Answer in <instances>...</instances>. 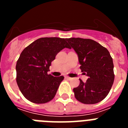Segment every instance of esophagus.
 <instances>
[{
    "label": "esophagus",
    "instance_id": "obj_1",
    "mask_svg": "<svg viewBox=\"0 0 128 128\" xmlns=\"http://www.w3.org/2000/svg\"><path fill=\"white\" fill-rule=\"evenodd\" d=\"M65 78H66V80H72V78H70V77H69V76H66V77H65Z\"/></svg>",
    "mask_w": 128,
    "mask_h": 128
}]
</instances>
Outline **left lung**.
<instances>
[{
    "label": "left lung",
    "mask_w": 128,
    "mask_h": 128,
    "mask_svg": "<svg viewBox=\"0 0 128 128\" xmlns=\"http://www.w3.org/2000/svg\"><path fill=\"white\" fill-rule=\"evenodd\" d=\"M66 41L78 54L81 72L88 77L86 82L80 79V85L73 89L76 99L86 104L99 102L108 96L115 78L109 51L91 39L70 38Z\"/></svg>",
    "instance_id": "8db88e82"
}]
</instances>
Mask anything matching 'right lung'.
Here are the masks:
<instances>
[{
  "mask_svg": "<svg viewBox=\"0 0 128 128\" xmlns=\"http://www.w3.org/2000/svg\"><path fill=\"white\" fill-rule=\"evenodd\" d=\"M69 48L66 40L41 38L26 47L16 62V82L23 96L30 102L44 104L51 100L64 77L47 74L56 54Z\"/></svg>",
  "mask_w": 128,
  "mask_h": 128,
  "instance_id": "right-lung-1",
  "label": "right lung"
}]
</instances>
